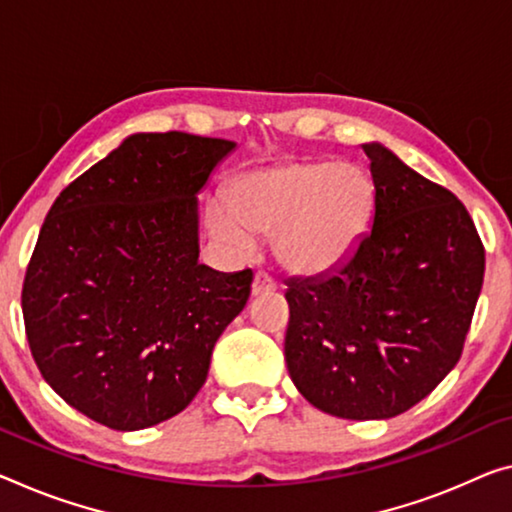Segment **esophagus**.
Segmentation results:
<instances>
[{"instance_id": "obj_1", "label": "esophagus", "mask_w": 512, "mask_h": 512, "mask_svg": "<svg viewBox=\"0 0 512 512\" xmlns=\"http://www.w3.org/2000/svg\"><path fill=\"white\" fill-rule=\"evenodd\" d=\"M277 288V281H274V277L270 272L265 270H258L254 274V283H251V293L254 295H263V293H270V290Z\"/></svg>"}]
</instances>
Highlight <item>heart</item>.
<instances>
[{
    "instance_id": "heart-1",
    "label": "heart",
    "mask_w": 512,
    "mask_h": 512,
    "mask_svg": "<svg viewBox=\"0 0 512 512\" xmlns=\"http://www.w3.org/2000/svg\"><path fill=\"white\" fill-rule=\"evenodd\" d=\"M375 199L371 174L357 164L290 162L242 178L229 210H210V226L238 247L274 233L288 270L322 274L355 254L373 224Z\"/></svg>"
}]
</instances>
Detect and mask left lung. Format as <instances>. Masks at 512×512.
<instances>
[{"label":"left lung","instance_id":"obj_1","mask_svg":"<svg viewBox=\"0 0 512 512\" xmlns=\"http://www.w3.org/2000/svg\"><path fill=\"white\" fill-rule=\"evenodd\" d=\"M373 226L348 261L290 279L286 364L318 410L352 421L414 407L458 364L483 288L485 247L453 192L364 144Z\"/></svg>","mask_w":512,"mask_h":512}]
</instances>
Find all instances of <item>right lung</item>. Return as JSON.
Instances as JSON below:
<instances>
[{
	"label": "right lung",
	"mask_w": 512,
	"mask_h": 512,
	"mask_svg": "<svg viewBox=\"0 0 512 512\" xmlns=\"http://www.w3.org/2000/svg\"><path fill=\"white\" fill-rule=\"evenodd\" d=\"M235 148L132 135L57 196L22 283L31 357L70 407L112 430L183 412L254 272L199 263L196 192Z\"/></svg>",
	"instance_id": "1"
}]
</instances>
